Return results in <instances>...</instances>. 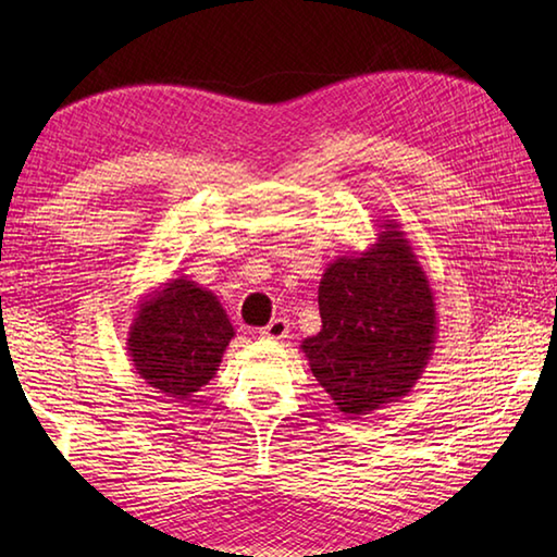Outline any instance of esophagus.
Here are the masks:
<instances>
[{
	"label": "esophagus",
	"instance_id": "1",
	"mask_svg": "<svg viewBox=\"0 0 557 557\" xmlns=\"http://www.w3.org/2000/svg\"><path fill=\"white\" fill-rule=\"evenodd\" d=\"M287 333H289V323L285 321V318H272V321L263 330H260V337L282 339V337H287Z\"/></svg>",
	"mask_w": 557,
	"mask_h": 557
}]
</instances>
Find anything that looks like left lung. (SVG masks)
<instances>
[{"mask_svg": "<svg viewBox=\"0 0 557 557\" xmlns=\"http://www.w3.org/2000/svg\"><path fill=\"white\" fill-rule=\"evenodd\" d=\"M375 244L337 256L318 287L321 333L301 351L345 417H363L411 393L437 337L429 275L399 222L383 220Z\"/></svg>", "mask_w": 557, "mask_h": 557, "instance_id": "8db88e82", "label": "left lung"}]
</instances>
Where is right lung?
Returning <instances> with one entry per match:
<instances>
[{"instance_id": "add662e5", "label": "right lung", "mask_w": 557, "mask_h": 557, "mask_svg": "<svg viewBox=\"0 0 557 557\" xmlns=\"http://www.w3.org/2000/svg\"><path fill=\"white\" fill-rule=\"evenodd\" d=\"M232 337L234 327L215 294L182 275L140 297L126 349L148 387L191 401L215 375Z\"/></svg>"}]
</instances>
